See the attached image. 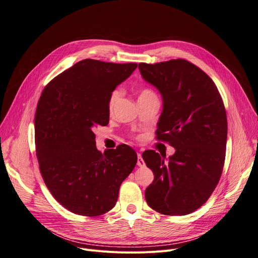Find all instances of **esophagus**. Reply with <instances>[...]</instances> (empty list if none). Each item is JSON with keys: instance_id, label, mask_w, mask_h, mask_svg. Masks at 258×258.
<instances>
[{"instance_id": "34e87169", "label": "esophagus", "mask_w": 258, "mask_h": 258, "mask_svg": "<svg viewBox=\"0 0 258 258\" xmlns=\"http://www.w3.org/2000/svg\"><path fill=\"white\" fill-rule=\"evenodd\" d=\"M137 165H138V166H140V167H142V166H144V165H145V163H144V161H143L142 156H141V154H140V153H138V161H137Z\"/></svg>"}]
</instances>
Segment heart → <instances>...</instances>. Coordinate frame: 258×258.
Listing matches in <instances>:
<instances>
[{
  "mask_svg": "<svg viewBox=\"0 0 258 258\" xmlns=\"http://www.w3.org/2000/svg\"><path fill=\"white\" fill-rule=\"evenodd\" d=\"M154 93L150 90H143L140 94V96H146V95H153ZM121 96V92L120 90H114L111 95H110V98H108V103H107V106H108V111L112 112L114 110V107L116 106L119 98ZM139 96V97H140Z\"/></svg>",
  "mask_w": 258,
  "mask_h": 258,
  "instance_id": "b5f03b06",
  "label": "heart"
}]
</instances>
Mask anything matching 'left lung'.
<instances>
[{
    "label": "left lung",
    "mask_w": 258,
    "mask_h": 258,
    "mask_svg": "<svg viewBox=\"0 0 258 258\" xmlns=\"http://www.w3.org/2000/svg\"><path fill=\"white\" fill-rule=\"evenodd\" d=\"M139 70L163 101L157 139L175 148L168 159L152 150L142 154L155 175L146 202L165 215L191 213L205 204L223 171L227 115L222 97L212 79L185 59L141 62Z\"/></svg>",
    "instance_id": "8db88e82"
}]
</instances>
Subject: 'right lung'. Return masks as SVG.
Masks as SVG:
<instances>
[{
  "mask_svg": "<svg viewBox=\"0 0 258 258\" xmlns=\"http://www.w3.org/2000/svg\"><path fill=\"white\" fill-rule=\"evenodd\" d=\"M137 66L80 60L40 95L34 118L39 170L54 199L75 214L110 211L136 166L137 154L126 144L101 154L93 128L108 124L110 95Z\"/></svg>",
  "mask_w": 258,
  "mask_h": 258,
  "instance_id": "obj_1",
  "label": "right lung"
}]
</instances>
